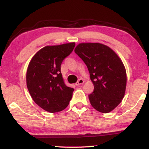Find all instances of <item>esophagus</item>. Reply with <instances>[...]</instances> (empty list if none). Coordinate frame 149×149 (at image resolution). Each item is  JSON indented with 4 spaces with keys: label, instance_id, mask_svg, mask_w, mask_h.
Segmentation results:
<instances>
[{
    "label": "esophagus",
    "instance_id": "1",
    "mask_svg": "<svg viewBox=\"0 0 149 149\" xmlns=\"http://www.w3.org/2000/svg\"><path fill=\"white\" fill-rule=\"evenodd\" d=\"M84 82H85L84 80L82 79V78H80V79L78 80V82H77V83H76V85H77V86H78V85L83 84V83H84Z\"/></svg>",
    "mask_w": 149,
    "mask_h": 149
}]
</instances>
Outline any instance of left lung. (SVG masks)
<instances>
[{"instance_id": "left-lung-1", "label": "left lung", "mask_w": 149, "mask_h": 149, "mask_svg": "<svg viewBox=\"0 0 149 149\" xmlns=\"http://www.w3.org/2000/svg\"><path fill=\"white\" fill-rule=\"evenodd\" d=\"M74 51L86 64L94 85L88 95L92 107L104 113L111 111L125 92L127 75L123 61L112 49L99 42L80 43Z\"/></svg>"}]
</instances>
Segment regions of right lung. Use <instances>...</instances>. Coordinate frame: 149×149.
<instances>
[{
    "label": "right lung",
    "instance_id": "obj_1",
    "mask_svg": "<svg viewBox=\"0 0 149 149\" xmlns=\"http://www.w3.org/2000/svg\"><path fill=\"white\" fill-rule=\"evenodd\" d=\"M75 42L45 46L31 60L26 85L35 103L49 113L64 110L72 98L74 89L65 85L61 64L72 52Z\"/></svg>",
    "mask_w": 149,
    "mask_h": 149
}]
</instances>
